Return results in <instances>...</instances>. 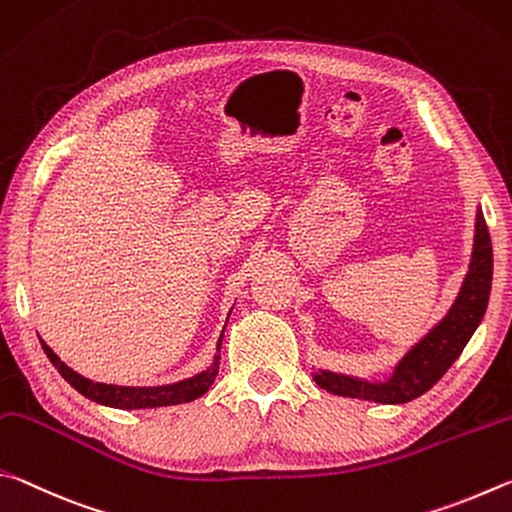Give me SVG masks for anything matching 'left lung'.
I'll use <instances>...</instances> for the list:
<instances>
[{
  "mask_svg": "<svg viewBox=\"0 0 512 512\" xmlns=\"http://www.w3.org/2000/svg\"><path fill=\"white\" fill-rule=\"evenodd\" d=\"M492 288V242L486 218L477 215V236H474V254L470 272L465 276L459 299L454 301L447 317L429 333L423 342L416 344L402 357L393 378L382 384H369L346 375L319 371L315 382L321 389L344 398H362L384 405H400L423 396L443 378L447 369L463 353L465 344L486 315Z\"/></svg>",
  "mask_w": 512,
  "mask_h": 512,
  "instance_id": "obj_1",
  "label": "left lung"
}]
</instances>
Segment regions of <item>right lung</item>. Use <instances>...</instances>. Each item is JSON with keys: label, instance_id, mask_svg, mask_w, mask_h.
Returning <instances> with one entry per match:
<instances>
[{"label": "right lung", "instance_id": "1", "mask_svg": "<svg viewBox=\"0 0 512 512\" xmlns=\"http://www.w3.org/2000/svg\"><path fill=\"white\" fill-rule=\"evenodd\" d=\"M42 342V339H40ZM220 346H222V335L218 339V355H215L213 364L209 369L202 371L195 378L182 380L177 384H168V387H114V384H101L92 382L71 371L65 362H60V357L51 351V348L42 342L44 353L56 366L58 373L65 378L71 387L78 393H83L85 398L98 402V405L116 407V409H152V407H166V405H179V402H188L204 396L206 391L215 380V375L220 371Z\"/></svg>", "mask_w": 512, "mask_h": 512}]
</instances>
